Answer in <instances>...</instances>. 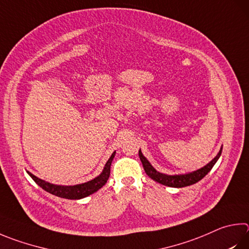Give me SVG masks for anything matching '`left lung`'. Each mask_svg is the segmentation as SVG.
<instances>
[{
	"instance_id": "1",
	"label": "left lung",
	"mask_w": 249,
	"mask_h": 249,
	"mask_svg": "<svg viewBox=\"0 0 249 249\" xmlns=\"http://www.w3.org/2000/svg\"><path fill=\"white\" fill-rule=\"evenodd\" d=\"M221 152H222V147H221L218 155H216L213 159L209 162V163L206 164L205 166H202V168L193 172H188V173H185V174H175V175H169V174H164V173H160V172H158L151 165L150 162L147 160V158L142 155V152L140 149H139L138 155L140 158V161H142V163L144 172H146V174L149 176V178H151L153 180H156L157 183L165 185V186L180 188V187L189 186V185L195 184L205 178V176L209 173L210 170L213 168V165L216 163V161L219 160Z\"/></svg>"
}]
</instances>
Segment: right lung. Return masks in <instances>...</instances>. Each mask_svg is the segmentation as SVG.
Here are the masks:
<instances>
[{
    "mask_svg": "<svg viewBox=\"0 0 249 249\" xmlns=\"http://www.w3.org/2000/svg\"><path fill=\"white\" fill-rule=\"evenodd\" d=\"M114 157H115V151L112 153L110 159L107 161L105 168H103L100 175H98L97 178L89 180V182L81 183L77 185H70V186H66V185L52 184L37 178V176L34 175L33 173H30L29 171H27V173L29 174L30 178H33L40 187L44 189L46 192L52 194V195L61 197V198H65V199L77 200L98 192L99 189H100L103 185L107 183V180L109 179L111 164H112L113 158Z\"/></svg>",
    "mask_w": 249,
    "mask_h": 249,
    "instance_id": "1",
    "label": "right lung"
}]
</instances>
